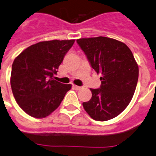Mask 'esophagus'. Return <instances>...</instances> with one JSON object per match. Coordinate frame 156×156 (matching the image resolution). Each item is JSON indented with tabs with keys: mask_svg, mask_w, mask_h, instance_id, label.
<instances>
[{
	"mask_svg": "<svg viewBox=\"0 0 156 156\" xmlns=\"http://www.w3.org/2000/svg\"><path fill=\"white\" fill-rule=\"evenodd\" d=\"M73 87H74L75 90H79L82 89V87H78V86H75V85H74V86H73Z\"/></svg>",
	"mask_w": 156,
	"mask_h": 156,
	"instance_id": "obj_1",
	"label": "esophagus"
}]
</instances>
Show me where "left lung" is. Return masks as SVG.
Returning a JSON list of instances; mask_svg holds the SVG:
<instances>
[{
    "mask_svg": "<svg viewBox=\"0 0 156 156\" xmlns=\"http://www.w3.org/2000/svg\"><path fill=\"white\" fill-rule=\"evenodd\" d=\"M77 43L91 67L102 74L100 88L90 89L92 97L82 106L93 119H111L128 106L137 86L139 66L132 52L123 42L106 37L78 39Z\"/></svg>",
    "mask_w": 156,
    "mask_h": 156,
    "instance_id": "1",
    "label": "left lung"
}]
</instances>
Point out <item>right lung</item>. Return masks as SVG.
Here are the masks:
<instances>
[{"instance_id": "obj_1", "label": "right lung", "mask_w": 156, "mask_h": 156, "mask_svg": "<svg viewBox=\"0 0 156 156\" xmlns=\"http://www.w3.org/2000/svg\"><path fill=\"white\" fill-rule=\"evenodd\" d=\"M74 40H53L30 45L15 58L10 84L15 100L25 113L41 119L55 111L71 89L54 80Z\"/></svg>"}]
</instances>
